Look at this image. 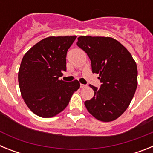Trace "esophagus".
Segmentation results:
<instances>
[{"label": "esophagus", "mask_w": 153, "mask_h": 153, "mask_svg": "<svg viewBox=\"0 0 153 153\" xmlns=\"http://www.w3.org/2000/svg\"><path fill=\"white\" fill-rule=\"evenodd\" d=\"M85 87H86V85L80 84V88H85Z\"/></svg>", "instance_id": "34e87169"}]
</instances>
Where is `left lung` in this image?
<instances>
[{"label":"left lung","mask_w":153,"mask_h":153,"mask_svg":"<svg viewBox=\"0 0 153 153\" xmlns=\"http://www.w3.org/2000/svg\"><path fill=\"white\" fill-rule=\"evenodd\" d=\"M78 47L90 59L92 72L99 74L100 88L90 85L94 96L84 104L97 120L110 122L130 104L137 87V66L128 50L109 36H81Z\"/></svg>","instance_id":"left-lung-1"}]
</instances>
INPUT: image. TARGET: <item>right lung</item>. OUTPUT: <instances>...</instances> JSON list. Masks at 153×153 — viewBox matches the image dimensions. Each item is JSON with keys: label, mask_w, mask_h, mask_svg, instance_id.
<instances>
[{"label": "right lung", "mask_w": 153, "mask_h": 153, "mask_svg": "<svg viewBox=\"0 0 153 153\" xmlns=\"http://www.w3.org/2000/svg\"><path fill=\"white\" fill-rule=\"evenodd\" d=\"M76 36H49L39 41L24 54L18 72L21 96L31 111L51 118L69 104L79 81L60 80L67 70L66 56Z\"/></svg>", "instance_id": "1"}]
</instances>
